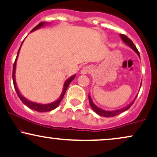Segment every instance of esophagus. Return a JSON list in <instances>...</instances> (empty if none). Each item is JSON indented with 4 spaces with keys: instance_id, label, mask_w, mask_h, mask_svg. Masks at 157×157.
<instances>
[{
    "instance_id": "esophagus-1",
    "label": "esophagus",
    "mask_w": 157,
    "mask_h": 157,
    "mask_svg": "<svg viewBox=\"0 0 157 157\" xmlns=\"http://www.w3.org/2000/svg\"><path fill=\"white\" fill-rule=\"evenodd\" d=\"M91 69L92 68L90 66H86V67H84L82 69H81L80 72L82 75H87V74L90 73V71H91Z\"/></svg>"
}]
</instances>
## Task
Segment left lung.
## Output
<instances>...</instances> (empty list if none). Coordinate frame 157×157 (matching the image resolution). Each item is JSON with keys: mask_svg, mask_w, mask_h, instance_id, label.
<instances>
[{"mask_svg": "<svg viewBox=\"0 0 157 157\" xmlns=\"http://www.w3.org/2000/svg\"><path fill=\"white\" fill-rule=\"evenodd\" d=\"M120 37H121V39H122V41H124V42L125 43L127 46H129L130 48L132 49V50L135 51L136 53L137 54V56H139V58H140L138 50H137V48L135 46V44H134L132 41L130 39H129V38L126 36L124 35V34H120ZM137 95H138V94H137V95H136V97L135 99H134L133 101H132V102H130L129 105H126V106H125V107H122V108H121V109H115V110H105V109H101V108H99V107H98L97 105L94 103V101H92V99H91V97H90V95H88V99H89V103H90V107H91L92 109H93V110L96 113H97V114L99 115V116H101L103 117H113V116H117V115L120 114V113L124 112V111L127 110L128 109H129L130 107L133 105L134 101H135Z\"/></svg>", "mask_w": 157, "mask_h": 157, "instance_id": "left-lung-1", "label": "left lung"}]
</instances>
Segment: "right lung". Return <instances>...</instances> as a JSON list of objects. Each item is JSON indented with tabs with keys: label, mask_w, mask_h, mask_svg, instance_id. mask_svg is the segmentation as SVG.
Returning <instances> with one entry per match:
<instances>
[{
	"label": "right lung",
	"mask_w": 157,
	"mask_h": 157,
	"mask_svg": "<svg viewBox=\"0 0 157 157\" xmlns=\"http://www.w3.org/2000/svg\"><path fill=\"white\" fill-rule=\"evenodd\" d=\"M48 22H40V23L38 25L36 26V27L33 28V30H32L31 32L34 31L37 29H39V28H41V27H43V26L46 25H48ZM22 43H23V41L22 42L21 46H22ZM21 46H20V49H19L17 55V58H16V59H15V61H14V67H13V72H12L13 83H14V89H15V90H16V92H17V94L19 98H20V100H21V101H22V103H23L25 105H26V106H27L28 107H29V108H31V109H33V110L37 111V112H48V111H51V110H52V109H56V107H57L58 105H59L60 102L61 101L62 99H63V97H64V94H65L66 91H67L68 86H69V84L71 83V81H72L75 78V76H76V75H72V76L69 77V78H68L67 80L65 81V82H64V85H63V91H62L61 94H60V97L58 98L57 100H56V101H53V102H51L50 104H39V103L33 102V101H30V100L26 99L25 97H24L23 96H22L21 94V93L20 92V90H19L17 86L16 79H15V71H16L17 60L19 52H20Z\"/></svg>",
	"instance_id": "obj_1"
}]
</instances>
